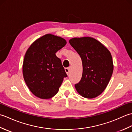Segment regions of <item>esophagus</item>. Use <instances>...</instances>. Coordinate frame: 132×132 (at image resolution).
I'll return each instance as SVG.
<instances>
[{
    "instance_id": "1",
    "label": "esophagus",
    "mask_w": 132,
    "mask_h": 132,
    "mask_svg": "<svg viewBox=\"0 0 132 132\" xmlns=\"http://www.w3.org/2000/svg\"><path fill=\"white\" fill-rule=\"evenodd\" d=\"M64 70H65V72H66V74L68 75L69 72H70V68H66L64 69Z\"/></svg>"
}]
</instances>
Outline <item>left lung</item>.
Wrapping results in <instances>:
<instances>
[{"label": "left lung", "instance_id": "8db88e82", "mask_svg": "<svg viewBox=\"0 0 132 132\" xmlns=\"http://www.w3.org/2000/svg\"><path fill=\"white\" fill-rule=\"evenodd\" d=\"M69 43L82 59V77L75 85L78 94L87 99L99 96L106 88L113 71L110 52L102 43L90 37H74Z\"/></svg>", "mask_w": 132, "mask_h": 132}]
</instances>
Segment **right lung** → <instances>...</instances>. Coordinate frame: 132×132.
Returning <instances> with one entry per match:
<instances>
[{
	"label": "right lung",
	"mask_w": 132,
	"mask_h": 132,
	"mask_svg": "<svg viewBox=\"0 0 132 132\" xmlns=\"http://www.w3.org/2000/svg\"><path fill=\"white\" fill-rule=\"evenodd\" d=\"M66 43L60 36L46 34L33 42L27 50L23 64V77L36 97L48 99L58 92L67 74L55 53Z\"/></svg>",
	"instance_id": "1"
}]
</instances>
